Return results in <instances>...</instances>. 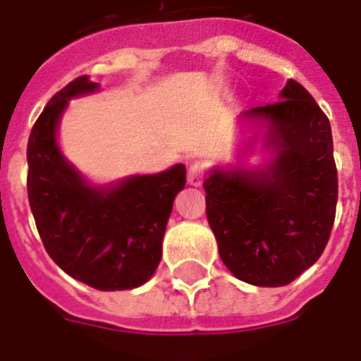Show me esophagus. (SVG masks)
<instances>
[{"label":"esophagus","instance_id":"obj_1","mask_svg":"<svg viewBox=\"0 0 361 361\" xmlns=\"http://www.w3.org/2000/svg\"><path fill=\"white\" fill-rule=\"evenodd\" d=\"M204 178H205L204 163L196 161L187 169V181H189V185L200 187L202 185V181H204Z\"/></svg>","mask_w":361,"mask_h":361}]
</instances>
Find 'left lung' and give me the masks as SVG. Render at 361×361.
Wrapping results in <instances>:
<instances>
[{
	"label": "left lung",
	"instance_id": "8db88e82",
	"mask_svg": "<svg viewBox=\"0 0 361 361\" xmlns=\"http://www.w3.org/2000/svg\"><path fill=\"white\" fill-rule=\"evenodd\" d=\"M281 101L244 111L266 123L275 157L260 171H218L204 181L218 253L255 286H284L321 257L334 226L338 171L329 117L288 80Z\"/></svg>",
	"mask_w": 361,
	"mask_h": 361
}]
</instances>
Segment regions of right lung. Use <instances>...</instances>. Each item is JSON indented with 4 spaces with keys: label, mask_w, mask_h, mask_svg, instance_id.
<instances>
[{
    "label": "right lung",
    "mask_w": 361,
    "mask_h": 361,
    "mask_svg": "<svg viewBox=\"0 0 361 361\" xmlns=\"http://www.w3.org/2000/svg\"><path fill=\"white\" fill-rule=\"evenodd\" d=\"M99 84L84 77L54 93L29 135L27 195L45 251L68 275L95 290L145 284L161 260V242L185 165L132 176L111 187L87 185L60 152L56 126L69 99Z\"/></svg>",
    "instance_id": "add662e5"
}]
</instances>
